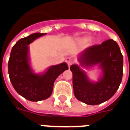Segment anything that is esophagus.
<instances>
[{
    "label": "esophagus",
    "instance_id": "esophagus-1",
    "mask_svg": "<svg viewBox=\"0 0 130 130\" xmlns=\"http://www.w3.org/2000/svg\"><path fill=\"white\" fill-rule=\"evenodd\" d=\"M66 61H67V63H68V66L70 67L72 64H73L74 62H75V59L73 58H68L67 59H66Z\"/></svg>",
    "mask_w": 130,
    "mask_h": 130
}]
</instances>
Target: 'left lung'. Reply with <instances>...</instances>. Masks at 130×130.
Here are the masks:
<instances>
[{
  "mask_svg": "<svg viewBox=\"0 0 130 130\" xmlns=\"http://www.w3.org/2000/svg\"><path fill=\"white\" fill-rule=\"evenodd\" d=\"M82 68L98 65L101 75L98 82L91 81L78 65H72L74 93L78 100L97 105L109 100L119 88L123 77V57L117 42L113 40L88 47L79 55Z\"/></svg>",
  "mask_w": 130,
  "mask_h": 130,
  "instance_id": "obj_1",
  "label": "left lung"
}]
</instances>
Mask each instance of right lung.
Segmentation results:
<instances>
[{"instance_id": "right-lung-1", "label": "right lung", "mask_w": 130, "mask_h": 130, "mask_svg": "<svg viewBox=\"0 0 130 130\" xmlns=\"http://www.w3.org/2000/svg\"><path fill=\"white\" fill-rule=\"evenodd\" d=\"M46 33L35 32L19 40L14 45L8 62L10 82L17 93L32 102L44 100L51 96L55 80L68 70L66 62L52 65L43 73H35L30 66L29 45Z\"/></svg>"}]
</instances>
